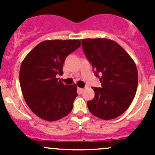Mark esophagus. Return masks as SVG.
Returning a JSON list of instances; mask_svg holds the SVG:
<instances>
[{
	"mask_svg": "<svg viewBox=\"0 0 155 155\" xmlns=\"http://www.w3.org/2000/svg\"><path fill=\"white\" fill-rule=\"evenodd\" d=\"M84 88H82V87H78V91H79V92H80V93H82V91H83Z\"/></svg>",
	"mask_w": 155,
	"mask_h": 155,
	"instance_id": "34e87169",
	"label": "esophagus"
}]
</instances>
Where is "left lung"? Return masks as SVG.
Wrapping results in <instances>:
<instances>
[{"mask_svg":"<svg viewBox=\"0 0 155 155\" xmlns=\"http://www.w3.org/2000/svg\"><path fill=\"white\" fill-rule=\"evenodd\" d=\"M87 60L101 75L102 87H93L94 97L87 105L92 115L111 120L122 115L134 101L138 85L137 65L118 43L106 38L82 39Z\"/></svg>","mask_w":155,"mask_h":155,"instance_id":"1","label":"left lung"}]
</instances>
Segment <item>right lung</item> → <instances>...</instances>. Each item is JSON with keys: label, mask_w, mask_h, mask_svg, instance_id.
Instances as JSON below:
<instances>
[{"label": "right lung", "mask_w": 155, "mask_h": 155, "mask_svg": "<svg viewBox=\"0 0 155 155\" xmlns=\"http://www.w3.org/2000/svg\"><path fill=\"white\" fill-rule=\"evenodd\" d=\"M79 40H45L26 55L19 71V82L26 104L39 118L54 121L67 116L77 97V86L64 85L63 74L67 56L80 46Z\"/></svg>", "instance_id": "1"}]
</instances>
